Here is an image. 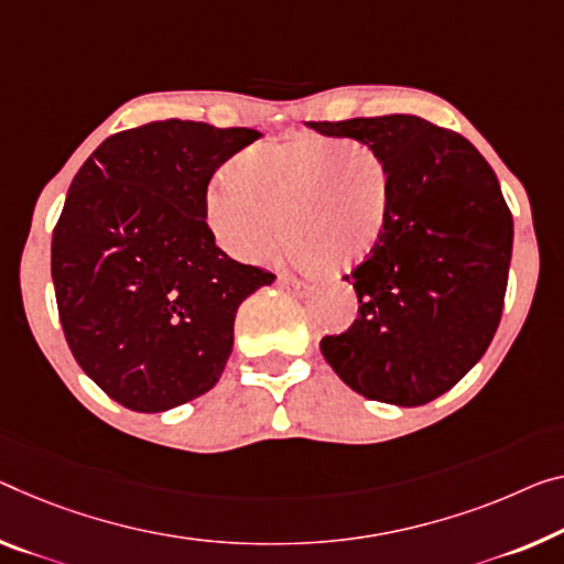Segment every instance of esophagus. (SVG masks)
Returning <instances> with one entry per match:
<instances>
[{
  "instance_id": "1",
  "label": "esophagus",
  "mask_w": 564,
  "mask_h": 564,
  "mask_svg": "<svg viewBox=\"0 0 564 564\" xmlns=\"http://www.w3.org/2000/svg\"><path fill=\"white\" fill-rule=\"evenodd\" d=\"M276 282H280L282 290L294 292V294H305L307 292V284L297 280V276H292V274H280V280H276Z\"/></svg>"
}]
</instances>
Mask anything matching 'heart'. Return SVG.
Here are the masks:
<instances>
[{
	"label": "heart",
	"instance_id": "obj_1",
	"mask_svg": "<svg viewBox=\"0 0 564 564\" xmlns=\"http://www.w3.org/2000/svg\"><path fill=\"white\" fill-rule=\"evenodd\" d=\"M391 206L393 171L383 153L315 135L241 153L204 198L206 224L239 262H267L284 221L292 262L327 274L352 270L378 247Z\"/></svg>",
	"mask_w": 564,
	"mask_h": 564
}]
</instances>
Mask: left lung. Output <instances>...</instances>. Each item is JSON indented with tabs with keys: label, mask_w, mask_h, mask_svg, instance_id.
Masks as SVG:
<instances>
[{
	"label": "left lung",
	"mask_w": 564,
	"mask_h": 564,
	"mask_svg": "<svg viewBox=\"0 0 564 564\" xmlns=\"http://www.w3.org/2000/svg\"><path fill=\"white\" fill-rule=\"evenodd\" d=\"M307 126L372 145L393 171L383 239L345 274L358 319L319 350L370 401L429 403L481 360L499 327L514 239L499 181L464 135L419 116Z\"/></svg>",
	"instance_id": "8db88e82"
}]
</instances>
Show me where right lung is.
<instances>
[{"instance_id":"add662e5","label":"right lung","mask_w":564,"mask_h":564,"mask_svg":"<svg viewBox=\"0 0 564 564\" xmlns=\"http://www.w3.org/2000/svg\"><path fill=\"white\" fill-rule=\"evenodd\" d=\"M252 128L153 120L102 141L52 231V282L77 366L112 401L161 413L216 386L241 302L272 272L224 254L204 198Z\"/></svg>"}]
</instances>
